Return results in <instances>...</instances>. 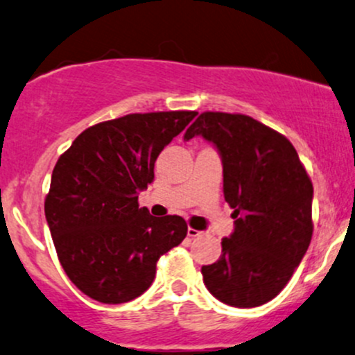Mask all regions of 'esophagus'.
I'll return each instance as SVG.
<instances>
[{"mask_svg":"<svg viewBox=\"0 0 355 355\" xmlns=\"http://www.w3.org/2000/svg\"><path fill=\"white\" fill-rule=\"evenodd\" d=\"M188 236L189 238H198V236H201V231H198V230H194V228H188Z\"/></svg>","mask_w":355,"mask_h":355,"instance_id":"esophagus-1","label":"esophagus"}]
</instances>
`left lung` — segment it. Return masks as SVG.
<instances>
[{
  "label": "left lung",
  "instance_id": "left-lung-1",
  "mask_svg": "<svg viewBox=\"0 0 355 355\" xmlns=\"http://www.w3.org/2000/svg\"><path fill=\"white\" fill-rule=\"evenodd\" d=\"M194 135L220 150L234 218L220 260L201 268L202 282L226 305H263L285 288L312 240V181L292 142L250 115L202 112L184 139Z\"/></svg>",
  "mask_w": 355,
  "mask_h": 355
}]
</instances>
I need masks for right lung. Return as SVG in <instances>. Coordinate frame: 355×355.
I'll use <instances>...</instances> for the list:
<instances>
[{"label": "right lung", "mask_w": 355, "mask_h": 355, "mask_svg": "<svg viewBox=\"0 0 355 355\" xmlns=\"http://www.w3.org/2000/svg\"><path fill=\"white\" fill-rule=\"evenodd\" d=\"M193 110L129 114L85 129L51 174L45 216L71 284L102 304H125L149 288L162 254L188 234L181 216H150L139 191L161 150L196 117Z\"/></svg>", "instance_id": "1"}]
</instances>
